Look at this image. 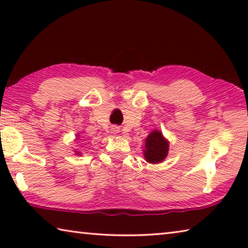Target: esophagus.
Masks as SVG:
<instances>
[{
  "mask_svg": "<svg viewBox=\"0 0 248 248\" xmlns=\"http://www.w3.org/2000/svg\"><path fill=\"white\" fill-rule=\"evenodd\" d=\"M116 131H118V130H117L116 128H114V132H116Z\"/></svg>",
  "mask_w": 248,
  "mask_h": 248,
  "instance_id": "1",
  "label": "esophagus"
}]
</instances>
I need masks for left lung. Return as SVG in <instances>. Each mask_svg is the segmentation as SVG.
Here are the masks:
<instances>
[{
    "instance_id": "1",
    "label": "left lung",
    "mask_w": 248,
    "mask_h": 248,
    "mask_svg": "<svg viewBox=\"0 0 248 248\" xmlns=\"http://www.w3.org/2000/svg\"><path fill=\"white\" fill-rule=\"evenodd\" d=\"M169 153V142L158 131L151 132L145 140L144 157L150 163H159Z\"/></svg>"
}]
</instances>
